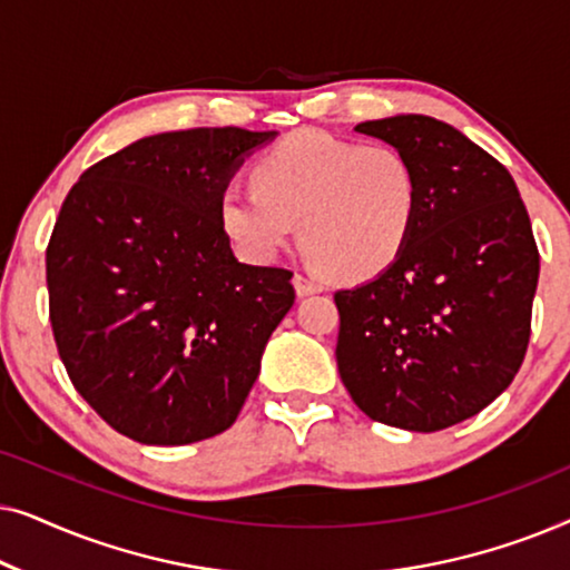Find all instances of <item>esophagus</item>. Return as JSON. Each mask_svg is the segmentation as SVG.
<instances>
[{"label":"esophagus","instance_id":"esophagus-1","mask_svg":"<svg viewBox=\"0 0 570 570\" xmlns=\"http://www.w3.org/2000/svg\"><path fill=\"white\" fill-rule=\"evenodd\" d=\"M293 285H295V293H298L301 298H306V295H314V293H322L324 291V285L318 283L316 277L303 275V272H295Z\"/></svg>","mask_w":570,"mask_h":570}]
</instances>
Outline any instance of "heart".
Returning a JSON list of instances; mask_svg holds the SVG:
<instances>
[{
	"mask_svg": "<svg viewBox=\"0 0 570 570\" xmlns=\"http://www.w3.org/2000/svg\"><path fill=\"white\" fill-rule=\"evenodd\" d=\"M254 186L228 184L217 220L238 254L267 262L301 223L306 252L342 283H363L400 259L415 228L420 178L389 145L295 131L256 160Z\"/></svg>",
	"mask_w": 570,
	"mask_h": 570,
	"instance_id": "b5f03b06",
	"label": "heart"
}]
</instances>
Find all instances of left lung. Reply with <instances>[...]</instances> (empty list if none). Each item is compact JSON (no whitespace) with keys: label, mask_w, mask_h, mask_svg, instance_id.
Here are the masks:
<instances>
[{"label":"left lung","mask_w":570,"mask_h":570,"mask_svg":"<svg viewBox=\"0 0 570 570\" xmlns=\"http://www.w3.org/2000/svg\"><path fill=\"white\" fill-rule=\"evenodd\" d=\"M355 131L407 155L420 207L400 259L334 293L342 384L371 420L443 431L485 410L524 361L532 223L509 170L449 124L400 114Z\"/></svg>","instance_id":"1"}]
</instances>
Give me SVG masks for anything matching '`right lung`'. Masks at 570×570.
<instances>
[{
	"instance_id": "1",
	"label": "right lung",
	"mask_w": 570,
	"mask_h": 570,
	"mask_svg": "<svg viewBox=\"0 0 570 570\" xmlns=\"http://www.w3.org/2000/svg\"><path fill=\"white\" fill-rule=\"evenodd\" d=\"M277 131L142 137L85 170L46 248L61 363L114 431L184 446L228 431L295 301L293 272L233 256L220 191Z\"/></svg>"
}]
</instances>
